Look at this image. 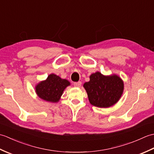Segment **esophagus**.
<instances>
[{
	"label": "esophagus",
	"instance_id": "1",
	"mask_svg": "<svg viewBox=\"0 0 154 154\" xmlns=\"http://www.w3.org/2000/svg\"><path fill=\"white\" fill-rule=\"evenodd\" d=\"M74 86L76 87H80L81 85V81H79V82H75L73 83Z\"/></svg>",
	"mask_w": 154,
	"mask_h": 154
}]
</instances>
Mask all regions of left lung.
I'll list each match as a JSON object with an SVG mask.
<instances>
[{"label": "left lung", "instance_id": "1", "mask_svg": "<svg viewBox=\"0 0 154 154\" xmlns=\"http://www.w3.org/2000/svg\"><path fill=\"white\" fill-rule=\"evenodd\" d=\"M90 103L100 108H108L116 104L122 96L124 83L116 75L105 76L97 71L90 76L89 82L85 83Z\"/></svg>", "mask_w": 154, "mask_h": 154}]
</instances>
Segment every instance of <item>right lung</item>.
<instances>
[{
  "label": "right lung",
  "instance_id": "1",
  "mask_svg": "<svg viewBox=\"0 0 154 154\" xmlns=\"http://www.w3.org/2000/svg\"><path fill=\"white\" fill-rule=\"evenodd\" d=\"M69 85H70L69 81L52 73L49 75L46 80L39 83L35 89L40 99L48 102L57 103L60 100L65 88Z\"/></svg>",
  "mask_w": 154,
  "mask_h": 154
}]
</instances>
